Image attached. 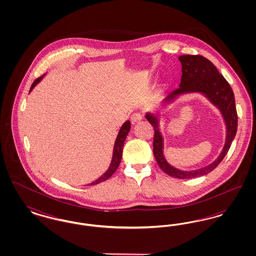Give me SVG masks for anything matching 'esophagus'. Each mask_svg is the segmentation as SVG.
Masks as SVG:
<instances>
[{
  "instance_id": "obj_1",
  "label": "esophagus",
  "mask_w": 256,
  "mask_h": 256,
  "mask_svg": "<svg viewBox=\"0 0 256 256\" xmlns=\"http://www.w3.org/2000/svg\"><path fill=\"white\" fill-rule=\"evenodd\" d=\"M142 118H143V116H142V114L141 113H139V112H136V113H134L132 115V124H135V122H139V121H141L142 120Z\"/></svg>"
}]
</instances>
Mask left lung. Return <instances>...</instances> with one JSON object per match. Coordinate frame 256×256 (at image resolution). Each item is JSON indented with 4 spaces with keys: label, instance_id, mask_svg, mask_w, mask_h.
Returning <instances> with one entry per match:
<instances>
[{
    "label": "left lung",
    "instance_id": "1",
    "mask_svg": "<svg viewBox=\"0 0 256 256\" xmlns=\"http://www.w3.org/2000/svg\"><path fill=\"white\" fill-rule=\"evenodd\" d=\"M182 62V80L178 89L172 91L163 102L170 104L178 96L187 93H202L219 108L226 126L224 146L218 158L204 168L193 170H182L172 167L163 154V137L159 130L156 115L146 113V119L154 126V156L160 169L176 178H194L207 174L214 170L228 154L237 132L238 116L235 106L234 93L226 80L220 74L214 64L202 56L184 54L178 58Z\"/></svg>",
    "mask_w": 256,
    "mask_h": 256
}]
</instances>
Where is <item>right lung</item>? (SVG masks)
Instances as JSON below:
<instances>
[{
    "instance_id": "right-lung-1",
    "label": "right lung",
    "mask_w": 256,
    "mask_h": 256,
    "mask_svg": "<svg viewBox=\"0 0 256 256\" xmlns=\"http://www.w3.org/2000/svg\"><path fill=\"white\" fill-rule=\"evenodd\" d=\"M42 78H43V76L38 78L34 82L32 86L30 87V92L42 80ZM130 122L126 121V122L122 124L119 134L117 135V138H116V141H115V144H114V148H113V156H112V159H111V163H110L108 170H106L100 178H98L97 180H95V182L91 183V185H95V184L102 182L108 180L110 176L118 169V167L120 165V162H121V159H122V146H124V140H126L128 134L130 132Z\"/></svg>"
}]
</instances>
